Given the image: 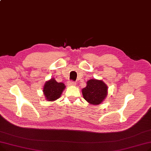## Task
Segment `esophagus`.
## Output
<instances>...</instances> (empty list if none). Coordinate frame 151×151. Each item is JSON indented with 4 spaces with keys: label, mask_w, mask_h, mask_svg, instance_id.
Listing matches in <instances>:
<instances>
[{
    "label": "esophagus",
    "mask_w": 151,
    "mask_h": 151,
    "mask_svg": "<svg viewBox=\"0 0 151 151\" xmlns=\"http://www.w3.org/2000/svg\"><path fill=\"white\" fill-rule=\"evenodd\" d=\"M69 86H75V85H76V82L73 81H70L68 83Z\"/></svg>",
    "instance_id": "34e87169"
}]
</instances>
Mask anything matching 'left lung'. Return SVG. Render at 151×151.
<instances>
[{
  "instance_id": "8db88e82",
  "label": "left lung",
  "mask_w": 151,
  "mask_h": 151,
  "mask_svg": "<svg viewBox=\"0 0 151 151\" xmlns=\"http://www.w3.org/2000/svg\"><path fill=\"white\" fill-rule=\"evenodd\" d=\"M84 99L89 103L100 104L107 95V86L101 80L91 79L87 82V86L82 89Z\"/></svg>"
}]
</instances>
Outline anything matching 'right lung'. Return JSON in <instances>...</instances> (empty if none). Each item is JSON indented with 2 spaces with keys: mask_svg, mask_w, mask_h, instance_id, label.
Wrapping results in <instances>:
<instances>
[{
  "mask_svg": "<svg viewBox=\"0 0 151 151\" xmlns=\"http://www.w3.org/2000/svg\"><path fill=\"white\" fill-rule=\"evenodd\" d=\"M65 86L62 83H58L54 79L45 83L43 92L46 99L49 101H55L59 98Z\"/></svg>",
  "mask_w": 151,
  "mask_h": 151,
  "instance_id": "right-lung-1",
  "label": "right lung"
}]
</instances>
